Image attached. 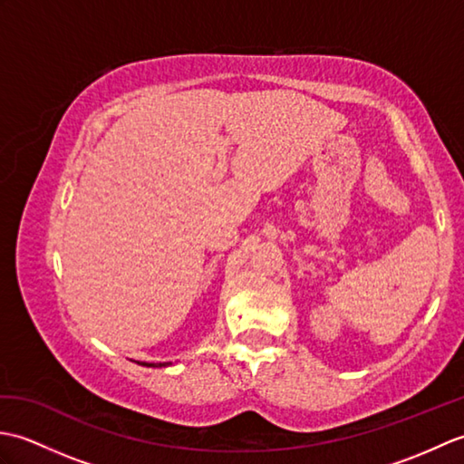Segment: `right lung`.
I'll list each match as a JSON object with an SVG mask.
<instances>
[{
	"mask_svg": "<svg viewBox=\"0 0 464 464\" xmlns=\"http://www.w3.org/2000/svg\"><path fill=\"white\" fill-rule=\"evenodd\" d=\"M140 364H143V367H167V364L171 362H140Z\"/></svg>",
	"mask_w": 464,
	"mask_h": 464,
	"instance_id": "1",
	"label": "right lung"
}]
</instances>
